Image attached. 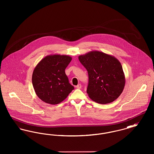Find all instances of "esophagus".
<instances>
[{"instance_id": "obj_1", "label": "esophagus", "mask_w": 154, "mask_h": 154, "mask_svg": "<svg viewBox=\"0 0 154 154\" xmlns=\"http://www.w3.org/2000/svg\"><path fill=\"white\" fill-rule=\"evenodd\" d=\"M76 88H77V89H80V88H81V84H78L76 86Z\"/></svg>"}]
</instances>
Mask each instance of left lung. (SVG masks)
Masks as SVG:
<instances>
[{
	"mask_svg": "<svg viewBox=\"0 0 154 154\" xmlns=\"http://www.w3.org/2000/svg\"><path fill=\"white\" fill-rule=\"evenodd\" d=\"M79 59L88 71L89 97L99 104L114 102L123 92L125 77L116 57L99 51L80 55Z\"/></svg>",
	"mask_w": 154,
	"mask_h": 154,
	"instance_id": "left-lung-1",
	"label": "left lung"
}]
</instances>
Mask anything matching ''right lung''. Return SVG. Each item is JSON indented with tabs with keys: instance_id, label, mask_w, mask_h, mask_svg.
I'll return each instance as SVG.
<instances>
[{
	"instance_id": "1",
	"label": "right lung",
	"mask_w": 154,
	"mask_h": 154,
	"mask_svg": "<svg viewBox=\"0 0 154 154\" xmlns=\"http://www.w3.org/2000/svg\"><path fill=\"white\" fill-rule=\"evenodd\" d=\"M72 59L69 55L51 54L37 63L32 74V84L36 94L42 101L57 104L73 90L65 72Z\"/></svg>"
}]
</instances>
